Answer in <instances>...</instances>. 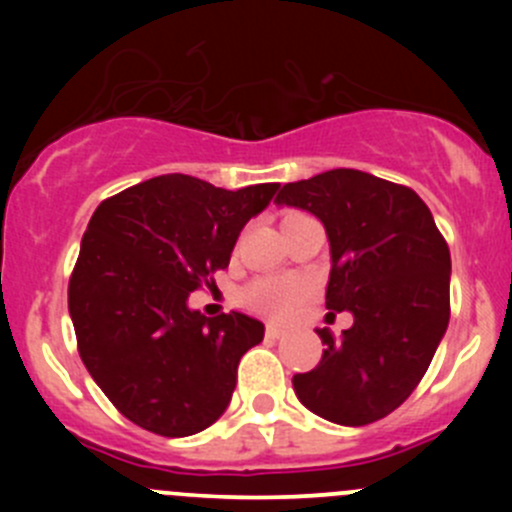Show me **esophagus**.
Here are the masks:
<instances>
[{
    "label": "esophagus",
    "instance_id": "esophagus-1",
    "mask_svg": "<svg viewBox=\"0 0 512 512\" xmlns=\"http://www.w3.org/2000/svg\"><path fill=\"white\" fill-rule=\"evenodd\" d=\"M267 337L270 339H280V337H287V327H277V324H267Z\"/></svg>",
    "mask_w": 512,
    "mask_h": 512
}]
</instances>
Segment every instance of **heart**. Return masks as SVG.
Masks as SVG:
<instances>
[{"label": "heart", "instance_id": "b5f03b06", "mask_svg": "<svg viewBox=\"0 0 512 512\" xmlns=\"http://www.w3.org/2000/svg\"><path fill=\"white\" fill-rule=\"evenodd\" d=\"M307 294V285L292 277H262L245 289L242 299L255 312L270 314V317H289Z\"/></svg>", "mask_w": 512, "mask_h": 512}]
</instances>
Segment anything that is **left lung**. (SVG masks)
<instances>
[{
	"label": "left lung",
	"mask_w": 512,
	"mask_h": 512,
	"mask_svg": "<svg viewBox=\"0 0 512 512\" xmlns=\"http://www.w3.org/2000/svg\"><path fill=\"white\" fill-rule=\"evenodd\" d=\"M275 203L324 225L327 309L354 317L342 337L317 329L327 349L294 374V394L339 426L389 416L423 379L451 317V252L431 210L411 188L352 168L287 183Z\"/></svg>",
	"instance_id": "1"
}]
</instances>
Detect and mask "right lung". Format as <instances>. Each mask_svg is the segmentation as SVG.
Returning <instances> with one entry per match:
<instances>
[{"label":"right lung","mask_w":512,"mask_h":512,"mask_svg":"<svg viewBox=\"0 0 512 512\" xmlns=\"http://www.w3.org/2000/svg\"><path fill=\"white\" fill-rule=\"evenodd\" d=\"M277 188L225 190L170 173L103 200L91 215L69 314L81 361L136 426L183 438L225 414L237 364L262 342L265 324L242 312L208 319L188 297L227 267L240 230Z\"/></svg>","instance_id":"right-lung-1"}]
</instances>
